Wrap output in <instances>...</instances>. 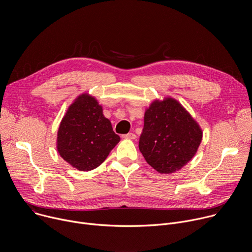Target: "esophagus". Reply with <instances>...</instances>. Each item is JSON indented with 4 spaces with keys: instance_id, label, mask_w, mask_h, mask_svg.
Wrapping results in <instances>:
<instances>
[{
    "instance_id": "esophagus-1",
    "label": "esophagus",
    "mask_w": 252,
    "mask_h": 252,
    "mask_svg": "<svg viewBox=\"0 0 252 252\" xmlns=\"http://www.w3.org/2000/svg\"><path fill=\"white\" fill-rule=\"evenodd\" d=\"M124 138H127V139H134L136 137V135L132 132H129V133H126V134H124L123 135Z\"/></svg>"
}]
</instances>
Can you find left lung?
Segmentation results:
<instances>
[{"instance_id":"obj_1","label":"left lung","mask_w":252,"mask_h":252,"mask_svg":"<svg viewBox=\"0 0 252 252\" xmlns=\"http://www.w3.org/2000/svg\"><path fill=\"white\" fill-rule=\"evenodd\" d=\"M202 138L198 124L177 100H155L145 113L138 148L159 173H172L196 154Z\"/></svg>"}]
</instances>
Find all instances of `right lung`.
Segmentation results:
<instances>
[{
	"instance_id": "1",
	"label": "right lung",
	"mask_w": 252,
	"mask_h": 252,
	"mask_svg": "<svg viewBox=\"0 0 252 252\" xmlns=\"http://www.w3.org/2000/svg\"><path fill=\"white\" fill-rule=\"evenodd\" d=\"M120 140L101 105L94 96L83 94L68 106L61 122L57 150L71 166L89 171L100 165Z\"/></svg>"
}]
</instances>
